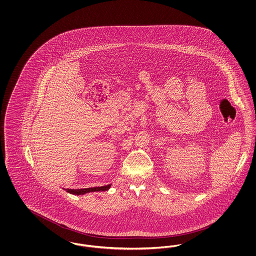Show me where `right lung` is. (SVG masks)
<instances>
[{
	"instance_id": "1",
	"label": "right lung",
	"mask_w": 256,
	"mask_h": 256,
	"mask_svg": "<svg viewBox=\"0 0 256 256\" xmlns=\"http://www.w3.org/2000/svg\"><path fill=\"white\" fill-rule=\"evenodd\" d=\"M111 185H106L102 187H93V188H84V189H66V191L73 195H84L89 192H96V191H106L110 188Z\"/></svg>"
}]
</instances>
